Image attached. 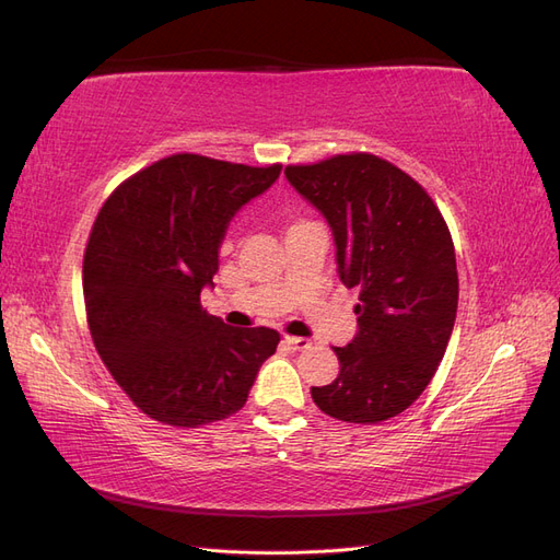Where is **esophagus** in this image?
Segmentation results:
<instances>
[{
  "mask_svg": "<svg viewBox=\"0 0 560 560\" xmlns=\"http://www.w3.org/2000/svg\"><path fill=\"white\" fill-rule=\"evenodd\" d=\"M284 343L290 346L292 350H306V348H311L308 338H301V336H284Z\"/></svg>",
  "mask_w": 560,
  "mask_h": 560,
  "instance_id": "34e87169",
  "label": "esophagus"
}]
</instances>
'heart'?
<instances>
[{"instance_id":"1","label":"heart","mask_w":560,"mask_h":560,"mask_svg":"<svg viewBox=\"0 0 560 560\" xmlns=\"http://www.w3.org/2000/svg\"><path fill=\"white\" fill-rule=\"evenodd\" d=\"M294 226H296V224H294Z\"/></svg>"}]
</instances>
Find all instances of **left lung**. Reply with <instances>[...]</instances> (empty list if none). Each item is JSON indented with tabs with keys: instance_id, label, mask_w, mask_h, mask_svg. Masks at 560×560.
<instances>
[{
	"instance_id": "obj_1",
	"label": "left lung",
	"mask_w": 560,
	"mask_h": 560,
	"mask_svg": "<svg viewBox=\"0 0 560 560\" xmlns=\"http://www.w3.org/2000/svg\"><path fill=\"white\" fill-rule=\"evenodd\" d=\"M284 177L327 219L338 278L360 287L358 334L334 348L341 371L311 387L313 401L346 422L395 418L432 381L455 325L457 268L444 217L416 179L371 154L290 165Z\"/></svg>"
}]
</instances>
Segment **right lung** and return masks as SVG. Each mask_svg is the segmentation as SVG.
I'll list each match as a JSON object with an SVG mask.
<instances>
[{
	"label": "right lung",
	"mask_w": 560,
	"mask_h": 560,
	"mask_svg": "<svg viewBox=\"0 0 560 560\" xmlns=\"http://www.w3.org/2000/svg\"><path fill=\"white\" fill-rule=\"evenodd\" d=\"M282 165L175 154L126 179L100 210L83 299L100 358L142 413L198 428L243 409L280 334L229 327L200 306L231 219Z\"/></svg>",
	"instance_id": "right-lung-1"
}]
</instances>
